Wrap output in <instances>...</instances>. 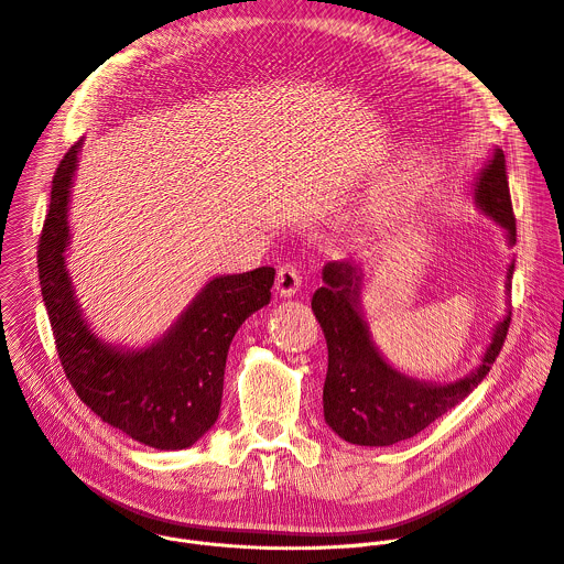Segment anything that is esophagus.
I'll use <instances>...</instances> for the list:
<instances>
[{
	"label": "esophagus",
	"mask_w": 564,
	"mask_h": 564,
	"mask_svg": "<svg viewBox=\"0 0 564 564\" xmlns=\"http://www.w3.org/2000/svg\"><path fill=\"white\" fill-rule=\"evenodd\" d=\"M301 290V272L296 270V265L285 263L279 268L276 272V292L285 299L294 296Z\"/></svg>",
	"instance_id": "esophagus-1"
}]
</instances>
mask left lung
<instances>
[{
    "instance_id": "1",
    "label": "left lung",
    "mask_w": 564,
    "mask_h": 564,
    "mask_svg": "<svg viewBox=\"0 0 564 564\" xmlns=\"http://www.w3.org/2000/svg\"><path fill=\"white\" fill-rule=\"evenodd\" d=\"M473 200L481 214L494 218L516 246V216L511 207L507 163L502 149H494L473 185ZM516 261L507 268V305ZM324 285L312 296V310L328 344V375L324 383L326 424L346 442L359 446H390L422 433L429 424L455 409L485 379L500 355L511 310L494 328L475 370L451 383H433L392 368L370 337L361 307L366 272L352 261L326 263Z\"/></svg>"
}]
</instances>
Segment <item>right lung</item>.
Instances as JSON below:
<instances>
[{
	"mask_svg": "<svg viewBox=\"0 0 564 564\" xmlns=\"http://www.w3.org/2000/svg\"><path fill=\"white\" fill-rule=\"evenodd\" d=\"M79 151L83 140L66 151L53 176L37 250L62 368L77 397L109 426L158 451L189 448L218 420L229 344L243 321L270 303L276 272L257 268L214 276L172 328L144 348L105 341L83 312L66 268L68 203Z\"/></svg>",
	"mask_w": 564,
	"mask_h": 564,
	"instance_id": "add662e5",
	"label": "right lung"
}]
</instances>
